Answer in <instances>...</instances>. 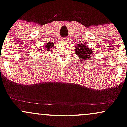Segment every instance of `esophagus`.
<instances>
[{
	"label": "esophagus",
	"mask_w": 127,
	"mask_h": 127,
	"mask_svg": "<svg viewBox=\"0 0 127 127\" xmlns=\"http://www.w3.org/2000/svg\"><path fill=\"white\" fill-rule=\"evenodd\" d=\"M68 41V38L67 37H64L63 39H62V42H63L64 43H66Z\"/></svg>",
	"instance_id": "esophagus-1"
}]
</instances>
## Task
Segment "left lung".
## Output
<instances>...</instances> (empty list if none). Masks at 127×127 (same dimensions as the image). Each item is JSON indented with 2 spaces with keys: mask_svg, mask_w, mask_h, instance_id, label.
I'll use <instances>...</instances> for the list:
<instances>
[{
  "mask_svg": "<svg viewBox=\"0 0 127 127\" xmlns=\"http://www.w3.org/2000/svg\"><path fill=\"white\" fill-rule=\"evenodd\" d=\"M76 54L78 55L81 59V62H85L86 60L90 59L91 55L93 53L91 49L88 48V46L83 43H79L78 46L76 47Z\"/></svg>",
  "mask_w": 127,
  "mask_h": 127,
  "instance_id": "8db88e82",
  "label": "left lung"
}]
</instances>
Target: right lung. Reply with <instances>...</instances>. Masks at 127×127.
<instances>
[{
	"instance_id": "1",
	"label": "right lung",
	"mask_w": 127,
	"mask_h": 127,
	"mask_svg": "<svg viewBox=\"0 0 127 127\" xmlns=\"http://www.w3.org/2000/svg\"><path fill=\"white\" fill-rule=\"evenodd\" d=\"M54 44V43H51L50 42H47V43H46V45H45L44 48H43V49H42V50H40V51L46 52V51H51L52 50V48H53Z\"/></svg>"
}]
</instances>
